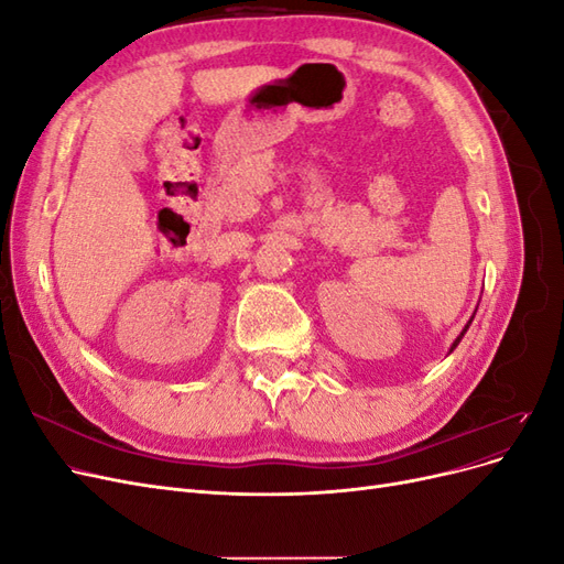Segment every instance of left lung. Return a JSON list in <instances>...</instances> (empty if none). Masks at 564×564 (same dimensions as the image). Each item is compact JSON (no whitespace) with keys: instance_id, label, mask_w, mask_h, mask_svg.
<instances>
[{"instance_id":"8db88e82","label":"left lung","mask_w":564,"mask_h":564,"mask_svg":"<svg viewBox=\"0 0 564 564\" xmlns=\"http://www.w3.org/2000/svg\"><path fill=\"white\" fill-rule=\"evenodd\" d=\"M473 317H475V315H473ZM473 317H470V319H468V324H466V327H464V332H460V334H458V336H456V340H454V344H452V348H449V352H454V348H456V346H458V344H460V338H464V334H466V332H468V327H470V322H473Z\"/></svg>"}]
</instances>
